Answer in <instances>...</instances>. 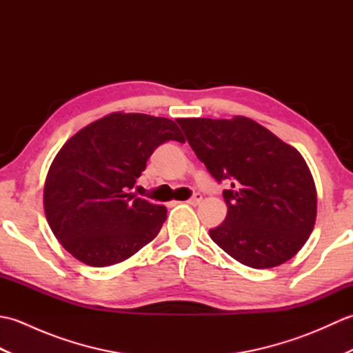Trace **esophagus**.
Masks as SVG:
<instances>
[{"mask_svg": "<svg viewBox=\"0 0 353 353\" xmlns=\"http://www.w3.org/2000/svg\"><path fill=\"white\" fill-rule=\"evenodd\" d=\"M201 200H203V197H201V194H194V196L188 201H186V203L192 205V206H197V205H200Z\"/></svg>", "mask_w": 353, "mask_h": 353, "instance_id": "34e87169", "label": "esophagus"}]
</instances>
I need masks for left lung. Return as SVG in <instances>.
<instances>
[{
  "instance_id": "left-lung-1",
  "label": "left lung",
  "mask_w": 353,
  "mask_h": 353,
  "mask_svg": "<svg viewBox=\"0 0 353 353\" xmlns=\"http://www.w3.org/2000/svg\"><path fill=\"white\" fill-rule=\"evenodd\" d=\"M194 153L232 190L228 215L209 230L212 241L241 264L272 268L308 241L317 216V190L303 156L253 119L179 118Z\"/></svg>"
}]
</instances>
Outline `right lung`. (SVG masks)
Listing matches in <instances>:
<instances>
[{
  "label": "right lung",
  "mask_w": 353,
  "mask_h": 353,
  "mask_svg": "<svg viewBox=\"0 0 353 353\" xmlns=\"http://www.w3.org/2000/svg\"><path fill=\"white\" fill-rule=\"evenodd\" d=\"M168 139L183 142L172 119L112 112L65 142L45 179L43 209L66 252L86 265L108 267L153 241L167 208L129 191Z\"/></svg>",
  "instance_id": "1"
}]
</instances>
